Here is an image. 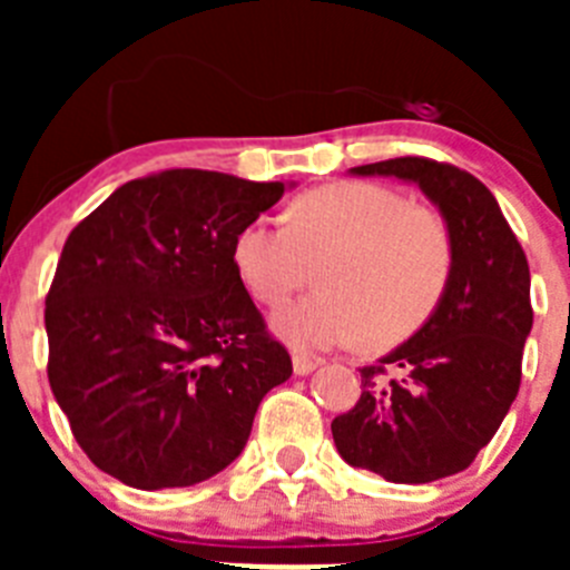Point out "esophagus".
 <instances>
[{
	"mask_svg": "<svg viewBox=\"0 0 570 570\" xmlns=\"http://www.w3.org/2000/svg\"><path fill=\"white\" fill-rule=\"evenodd\" d=\"M316 365H320V362H316V360H308V356L294 354V374H296V376H308V374H314Z\"/></svg>",
	"mask_w": 570,
	"mask_h": 570,
	"instance_id": "34e87169",
	"label": "esophagus"
}]
</instances>
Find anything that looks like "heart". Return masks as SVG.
<instances>
[{
  "label": "heart",
  "instance_id": "heart-1",
  "mask_svg": "<svg viewBox=\"0 0 570 570\" xmlns=\"http://www.w3.org/2000/svg\"><path fill=\"white\" fill-rule=\"evenodd\" d=\"M322 256V291L274 320L302 347L342 345L371 322L380 340L407 334L431 316L451 276L445 225L382 185L316 188L291 208L288 225L256 219L234 242L236 274L265 305L288 299Z\"/></svg>",
  "mask_w": 570,
  "mask_h": 570
}]
</instances>
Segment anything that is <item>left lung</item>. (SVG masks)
Wrapping results in <instances>:
<instances>
[{"label":"left lung","instance_id":"1","mask_svg":"<svg viewBox=\"0 0 570 570\" xmlns=\"http://www.w3.org/2000/svg\"><path fill=\"white\" fill-rule=\"evenodd\" d=\"M347 174L416 185L451 239V276L436 308L411 340L362 367L360 402L331 422L347 465L425 485L465 471L517 400L533 325L531 271L500 203L476 176L420 156Z\"/></svg>","mask_w":570,"mask_h":570}]
</instances>
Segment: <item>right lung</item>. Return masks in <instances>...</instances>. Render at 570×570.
Instances as JSON below:
<instances>
[{
  "label": "right lung",
  "instance_id": "right-lung-1",
  "mask_svg": "<svg viewBox=\"0 0 570 570\" xmlns=\"http://www.w3.org/2000/svg\"><path fill=\"white\" fill-rule=\"evenodd\" d=\"M296 183L176 168L70 230L45 299L48 380L99 471L142 491L225 471L291 376L234 268L242 228Z\"/></svg>",
  "mask_w": 570,
  "mask_h": 570
}]
</instances>
